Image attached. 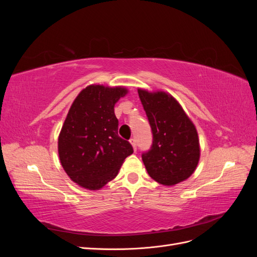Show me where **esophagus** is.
I'll use <instances>...</instances> for the list:
<instances>
[{"label": "esophagus", "instance_id": "1", "mask_svg": "<svg viewBox=\"0 0 257 257\" xmlns=\"http://www.w3.org/2000/svg\"><path fill=\"white\" fill-rule=\"evenodd\" d=\"M130 143H131V145H132V146H133V149H134V151H136L137 148H136V141H135V138H132L131 141H130Z\"/></svg>", "mask_w": 257, "mask_h": 257}]
</instances>
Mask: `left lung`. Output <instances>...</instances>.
I'll return each mask as SVG.
<instances>
[{"label": "left lung", "mask_w": 257, "mask_h": 257, "mask_svg": "<svg viewBox=\"0 0 257 257\" xmlns=\"http://www.w3.org/2000/svg\"><path fill=\"white\" fill-rule=\"evenodd\" d=\"M138 95L153 134L151 149L142 155L148 174L165 186L186 180L200 158L195 125L169 93L138 89Z\"/></svg>", "instance_id": "left-lung-1"}]
</instances>
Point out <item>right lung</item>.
<instances>
[{"instance_id":"obj_1","label":"right lung","mask_w":257,"mask_h":257,"mask_svg":"<svg viewBox=\"0 0 257 257\" xmlns=\"http://www.w3.org/2000/svg\"><path fill=\"white\" fill-rule=\"evenodd\" d=\"M125 87H85L69 108L58 139L61 165L72 181L96 191L118 175L133 147L118 135L114 105Z\"/></svg>"}]
</instances>
